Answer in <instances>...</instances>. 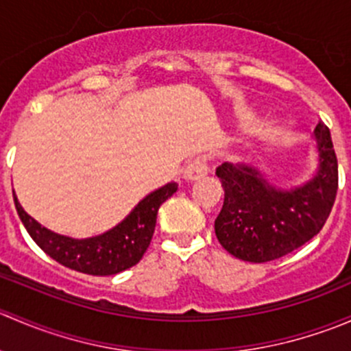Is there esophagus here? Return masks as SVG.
<instances>
[{
  "label": "esophagus",
  "mask_w": 351,
  "mask_h": 351,
  "mask_svg": "<svg viewBox=\"0 0 351 351\" xmlns=\"http://www.w3.org/2000/svg\"><path fill=\"white\" fill-rule=\"evenodd\" d=\"M208 173V162L205 158H197L192 162H189V166L183 171V178L189 180V182H195V180L202 178Z\"/></svg>",
  "instance_id": "34e87169"
}]
</instances>
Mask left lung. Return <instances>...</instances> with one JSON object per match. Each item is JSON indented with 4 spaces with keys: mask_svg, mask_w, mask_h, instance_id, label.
Wrapping results in <instances>:
<instances>
[{
    "mask_svg": "<svg viewBox=\"0 0 351 351\" xmlns=\"http://www.w3.org/2000/svg\"><path fill=\"white\" fill-rule=\"evenodd\" d=\"M317 168L313 178L278 189L253 165L224 162L215 169L224 205L215 219V236L228 253L265 263L292 253L323 229L338 190V161L323 122L314 129Z\"/></svg>",
    "mask_w": 351,
    "mask_h": 351,
    "instance_id": "8db88e82",
    "label": "left lung"
}]
</instances>
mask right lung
Listing matches in <instances>:
<instances>
[{
    "label": "right lung",
    "mask_w": 351,
    "mask_h": 351,
    "mask_svg": "<svg viewBox=\"0 0 351 351\" xmlns=\"http://www.w3.org/2000/svg\"><path fill=\"white\" fill-rule=\"evenodd\" d=\"M176 190V183H166L144 197L115 228L84 239L69 238L44 228L23 210L15 192L13 200L30 238L52 260L81 274L115 275L139 263L153 239L159 207Z\"/></svg>",
    "instance_id": "1"
}]
</instances>
